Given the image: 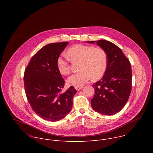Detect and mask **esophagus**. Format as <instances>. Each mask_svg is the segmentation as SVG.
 <instances>
[{
  "mask_svg": "<svg viewBox=\"0 0 153 153\" xmlns=\"http://www.w3.org/2000/svg\"><path fill=\"white\" fill-rule=\"evenodd\" d=\"M75 88H76V90L79 91V90H80L81 89H82V88H83V86H76V87H75Z\"/></svg>",
  "mask_w": 153,
  "mask_h": 153,
  "instance_id": "34e87169",
  "label": "esophagus"
}]
</instances>
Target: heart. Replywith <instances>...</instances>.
<instances>
[{
    "label": "heart",
    "instance_id": "b5f03b06",
    "mask_svg": "<svg viewBox=\"0 0 153 153\" xmlns=\"http://www.w3.org/2000/svg\"><path fill=\"white\" fill-rule=\"evenodd\" d=\"M67 57L72 61H80L79 71L70 76L67 82L75 86H81L94 80L100 79L105 74L107 67V55L105 50L99 47L76 44L70 47L67 53ZM59 71L63 75L70 72V61L67 58L59 57L57 60Z\"/></svg>",
    "mask_w": 153,
    "mask_h": 153
}]
</instances>
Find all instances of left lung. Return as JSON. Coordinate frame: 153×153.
Segmentation results:
<instances>
[{"mask_svg": "<svg viewBox=\"0 0 153 153\" xmlns=\"http://www.w3.org/2000/svg\"><path fill=\"white\" fill-rule=\"evenodd\" d=\"M96 43L106 53L107 67L103 77L93 85L95 93L91 106L98 113L111 116L119 113L128 100L132 87L131 67L121 49L113 43L99 40Z\"/></svg>", "mask_w": 153, "mask_h": 153, "instance_id": "obj_1", "label": "left lung"}]
</instances>
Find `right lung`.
<instances>
[{
  "label": "right lung",
  "mask_w": 153,
  "mask_h": 153,
  "mask_svg": "<svg viewBox=\"0 0 153 153\" xmlns=\"http://www.w3.org/2000/svg\"><path fill=\"white\" fill-rule=\"evenodd\" d=\"M68 42L50 43L31 59L24 80L27 100L33 110L42 119L58 121L68 114L77 91L74 86L63 93L65 80L57 67V60Z\"/></svg>",
  "instance_id": "right-lung-1"
}]
</instances>
